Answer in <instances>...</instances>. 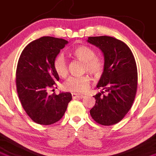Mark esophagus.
Here are the masks:
<instances>
[{"instance_id": "esophagus-1", "label": "esophagus", "mask_w": 156, "mask_h": 156, "mask_svg": "<svg viewBox=\"0 0 156 156\" xmlns=\"http://www.w3.org/2000/svg\"><path fill=\"white\" fill-rule=\"evenodd\" d=\"M72 96H73V98L74 99H82L83 98V95H81V94H77V93H72Z\"/></svg>"}]
</instances>
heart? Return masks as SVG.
I'll return each instance as SVG.
<instances>
[{"mask_svg": "<svg viewBox=\"0 0 156 156\" xmlns=\"http://www.w3.org/2000/svg\"><path fill=\"white\" fill-rule=\"evenodd\" d=\"M73 54L76 58L84 63L83 69L94 77H99L104 69V64L101 60L96 57V54L93 49L87 46L77 47L73 51ZM54 68L60 76L64 77L68 73V66L66 57L62 53L57 55L54 60ZM90 78L87 75L82 76H70L63 83L66 90L73 93H83L88 88Z\"/></svg>", "mask_w": 156, "mask_h": 156, "instance_id": "obj_1", "label": "heart"}]
</instances>
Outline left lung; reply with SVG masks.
Instances as JSON below:
<instances>
[{
	"label": "left lung",
	"instance_id": "8db88e82",
	"mask_svg": "<svg viewBox=\"0 0 156 156\" xmlns=\"http://www.w3.org/2000/svg\"><path fill=\"white\" fill-rule=\"evenodd\" d=\"M87 42L104 55V70L97 88L104 91L95 97L90 111L92 118L102 126H112L122 120L132 108L137 87V69L131 49L119 39L108 36L90 37ZM106 91L107 95L104 93Z\"/></svg>",
	"mask_w": 156,
	"mask_h": 156
}]
</instances>
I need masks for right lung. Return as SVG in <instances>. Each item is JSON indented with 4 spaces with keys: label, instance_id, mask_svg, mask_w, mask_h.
Returning <instances> with one entry per match:
<instances>
[{
    "label": "right lung",
    "instance_id": "1",
    "mask_svg": "<svg viewBox=\"0 0 156 156\" xmlns=\"http://www.w3.org/2000/svg\"><path fill=\"white\" fill-rule=\"evenodd\" d=\"M68 41L43 37L29 43L21 54L16 69V88L25 112L40 125H51L64 115L72 94H48L59 81L54 60Z\"/></svg>",
    "mask_w": 156,
    "mask_h": 156
}]
</instances>
